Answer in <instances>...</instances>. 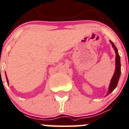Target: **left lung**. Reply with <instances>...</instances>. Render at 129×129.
I'll list each match as a JSON object with an SVG mask.
<instances>
[{
	"label": "left lung",
	"mask_w": 129,
	"mask_h": 129,
	"mask_svg": "<svg viewBox=\"0 0 129 129\" xmlns=\"http://www.w3.org/2000/svg\"><path fill=\"white\" fill-rule=\"evenodd\" d=\"M110 42L112 44V45H113V46L114 49H115V52H116V69H115V73H114L113 76V78L111 79V81L109 87V90H108V93H107L106 95H108L109 93H111L115 90V88L116 87V86L118 85V82L119 78H120V74H121V63H120V55H119L118 52L117 48L115 46V44H113V43L111 41H110Z\"/></svg>",
	"instance_id": "left-lung-1"
}]
</instances>
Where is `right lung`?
Here are the masks:
<instances>
[{
	"instance_id": "add662e5",
	"label": "right lung",
	"mask_w": 129,
	"mask_h": 129,
	"mask_svg": "<svg viewBox=\"0 0 129 129\" xmlns=\"http://www.w3.org/2000/svg\"><path fill=\"white\" fill-rule=\"evenodd\" d=\"M6 79H7V82H8V78H7V76H6Z\"/></svg>"
}]
</instances>
